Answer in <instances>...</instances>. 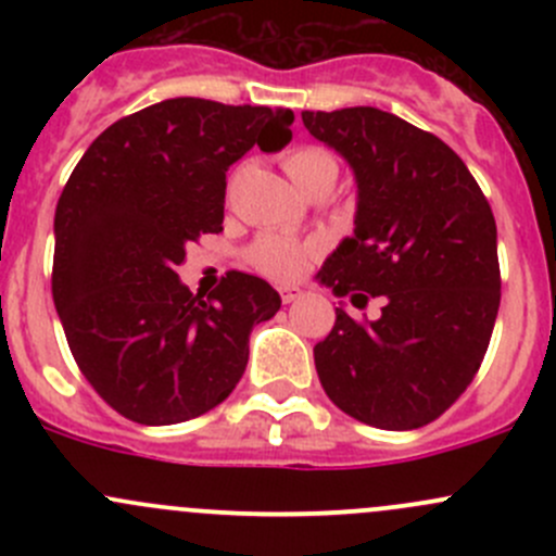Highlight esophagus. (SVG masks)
I'll list each match as a JSON object with an SVG mask.
<instances>
[{"mask_svg": "<svg viewBox=\"0 0 556 556\" xmlns=\"http://www.w3.org/2000/svg\"><path fill=\"white\" fill-rule=\"evenodd\" d=\"M279 295H282V304H293V301H299L301 295V288H295V285H288V288H279Z\"/></svg>", "mask_w": 556, "mask_h": 556, "instance_id": "34e87169", "label": "esophagus"}]
</instances>
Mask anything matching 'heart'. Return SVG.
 I'll return each instance as SVG.
<instances>
[{"mask_svg": "<svg viewBox=\"0 0 556 556\" xmlns=\"http://www.w3.org/2000/svg\"><path fill=\"white\" fill-rule=\"evenodd\" d=\"M285 169H288L293 182L312 193H328L339 179V164L333 155L317 144H304L285 155ZM317 252V244L299 242V239L277 237V233H261L250 247H247V263L255 271L266 274L274 279H293L306 268L309 257Z\"/></svg>", "mask_w": 556, "mask_h": 556, "instance_id": "heart-1", "label": "heart"}]
</instances>
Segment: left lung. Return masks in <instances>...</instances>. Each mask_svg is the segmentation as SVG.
<instances>
[{
    "label": "left lung",
    "mask_w": 556,
    "mask_h": 556,
    "mask_svg": "<svg viewBox=\"0 0 556 556\" xmlns=\"http://www.w3.org/2000/svg\"><path fill=\"white\" fill-rule=\"evenodd\" d=\"M312 137L357 177L355 237L319 279L357 309L382 295V317L336 309L314 346L330 401L384 430L439 419L479 371L501 306L497 228L468 166L435 134L377 106L301 112Z\"/></svg>",
    "instance_id": "obj_1"
}]
</instances>
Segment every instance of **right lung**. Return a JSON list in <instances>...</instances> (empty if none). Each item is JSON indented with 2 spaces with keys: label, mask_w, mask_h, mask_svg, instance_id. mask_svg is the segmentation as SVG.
<instances>
[{
  "label": "right lung",
  "mask_w": 556,
  "mask_h": 556,
  "mask_svg": "<svg viewBox=\"0 0 556 556\" xmlns=\"http://www.w3.org/2000/svg\"><path fill=\"white\" fill-rule=\"evenodd\" d=\"M290 126V110L166 99L104 128L66 179L53 304L83 377L131 422H185L226 401L252 325L282 304L244 271L193 295L177 266L190 242L223 231L228 166L252 144L282 150Z\"/></svg>",
  "instance_id": "1"
}]
</instances>
